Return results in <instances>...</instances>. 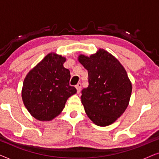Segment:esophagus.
<instances>
[{"instance_id":"esophagus-1","label":"esophagus","mask_w":159,"mask_h":159,"mask_svg":"<svg viewBox=\"0 0 159 159\" xmlns=\"http://www.w3.org/2000/svg\"><path fill=\"white\" fill-rule=\"evenodd\" d=\"M76 88H77V93H79L80 92V90H81V88H82V83L81 82H79L77 85H76Z\"/></svg>"}]
</instances>
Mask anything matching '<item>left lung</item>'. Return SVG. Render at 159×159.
<instances>
[{"label": "left lung", "instance_id": "obj_1", "mask_svg": "<svg viewBox=\"0 0 159 159\" xmlns=\"http://www.w3.org/2000/svg\"><path fill=\"white\" fill-rule=\"evenodd\" d=\"M88 72L89 85L82 90L81 100L93 123L106 127L125 112L132 93L127 71L118 60L103 49L90 57L79 56Z\"/></svg>", "mask_w": 159, "mask_h": 159}]
</instances>
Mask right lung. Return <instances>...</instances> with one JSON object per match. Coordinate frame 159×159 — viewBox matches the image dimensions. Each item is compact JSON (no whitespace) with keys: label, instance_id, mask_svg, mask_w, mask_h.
<instances>
[{"label":"right lung","instance_id":"add662e5","mask_svg":"<svg viewBox=\"0 0 159 159\" xmlns=\"http://www.w3.org/2000/svg\"><path fill=\"white\" fill-rule=\"evenodd\" d=\"M66 58L49 53L26 76L21 97L28 111L40 121H50L64 109L67 99L77 93L69 85Z\"/></svg>","mask_w":159,"mask_h":159}]
</instances>
